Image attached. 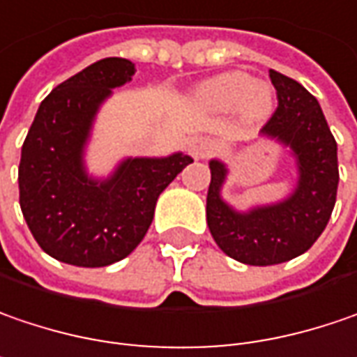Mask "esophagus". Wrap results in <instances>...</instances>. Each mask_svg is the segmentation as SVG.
Instances as JSON below:
<instances>
[{
	"mask_svg": "<svg viewBox=\"0 0 357 357\" xmlns=\"http://www.w3.org/2000/svg\"><path fill=\"white\" fill-rule=\"evenodd\" d=\"M190 153L194 159H206L212 153V145L206 139H194L190 143Z\"/></svg>",
	"mask_w": 357,
	"mask_h": 357,
	"instance_id": "1",
	"label": "esophagus"
}]
</instances>
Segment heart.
I'll return each mask as SVG.
<instances>
[{"label": "heart", "mask_w": 357, "mask_h": 357, "mask_svg": "<svg viewBox=\"0 0 357 357\" xmlns=\"http://www.w3.org/2000/svg\"><path fill=\"white\" fill-rule=\"evenodd\" d=\"M199 100L216 111H230L241 105L242 115L250 121L266 119L275 107L271 86L255 82L244 73H228L208 80L199 89Z\"/></svg>", "instance_id": "1"}]
</instances>
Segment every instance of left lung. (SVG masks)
<instances>
[{"mask_svg": "<svg viewBox=\"0 0 357 357\" xmlns=\"http://www.w3.org/2000/svg\"><path fill=\"white\" fill-rule=\"evenodd\" d=\"M268 76L279 105L261 133L293 149L299 167L295 192L281 204L241 214L222 202L226 167L214 159L206 198V220L216 244L230 259L252 266L279 264L309 250L329 222L340 181L337 143L317 98L284 74L268 70Z\"/></svg>", "mask_w": 357, "mask_h": 357, "instance_id": "8db88e82", "label": "left lung"}]
</instances>
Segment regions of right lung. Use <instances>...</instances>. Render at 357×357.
Masks as SVG:
<instances>
[{
	"label": "right lung",
	"mask_w": 357,
	"mask_h": 357,
	"mask_svg": "<svg viewBox=\"0 0 357 357\" xmlns=\"http://www.w3.org/2000/svg\"><path fill=\"white\" fill-rule=\"evenodd\" d=\"M135 64L105 58L58 84L36 113L17 169L20 206L40 248L74 266L125 259L147 234L159 194L194 159H127L113 178L95 181L82 165L100 102L131 80Z\"/></svg>",
	"instance_id": "obj_1"
}]
</instances>
